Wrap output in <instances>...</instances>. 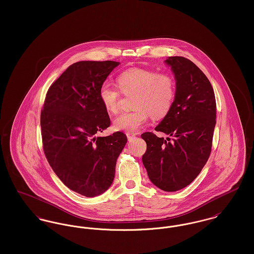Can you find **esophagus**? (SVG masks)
Segmentation results:
<instances>
[{"label": "esophagus", "mask_w": 254, "mask_h": 254, "mask_svg": "<svg viewBox=\"0 0 254 254\" xmlns=\"http://www.w3.org/2000/svg\"><path fill=\"white\" fill-rule=\"evenodd\" d=\"M135 136H136V133H127V139H128L129 141H131V140H133V139L135 138Z\"/></svg>", "instance_id": "obj_1"}]
</instances>
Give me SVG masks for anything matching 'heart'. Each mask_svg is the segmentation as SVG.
<instances>
[{
    "label": "heart",
    "instance_id": "1",
    "mask_svg": "<svg viewBox=\"0 0 254 254\" xmlns=\"http://www.w3.org/2000/svg\"><path fill=\"white\" fill-rule=\"evenodd\" d=\"M117 83L123 94H135V109L131 112H123L114 119L113 127L116 130L136 131L145 126L149 116L156 120L162 119L169 114L173 106L176 85L169 73L131 67L119 74ZM99 97L108 112L115 114L119 111L121 93L116 87L104 83L100 87Z\"/></svg>",
    "mask_w": 254,
    "mask_h": 254
}]
</instances>
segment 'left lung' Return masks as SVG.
<instances>
[{
	"label": "left lung",
	"instance_id": "obj_1",
	"mask_svg": "<svg viewBox=\"0 0 254 254\" xmlns=\"http://www.w3.org/2000/svg\"><path fill=\"white\" fill-rule=\"evenodd\" d=\"M175 75L176 93L169 114L153 132L141 135L146 143L142 157L148 178L165 191H177L199 175L211 152L216 124V101L212 85L191 61L169 57Z\"/></svg>",
	"mask_w": 254,
	"mask_h": 254
}]
</instances>
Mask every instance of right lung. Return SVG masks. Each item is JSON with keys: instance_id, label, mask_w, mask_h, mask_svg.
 <instances>
[{"instance_id": "1", "label": "right lung", "mask_w": 254, "mask_h": 254, "mask_svg": "<svg viewBox=\"0 0 254 254\" xmlns=\"http://www.w3.org/2000/svg\"><path fill=\"white\" fill-rule=\"evenodd\" d=\"M118 62L82 61L69 65L50 85L41 111L45 155L68 189L86 197L111 186L125 133L96 137L110 126L99 90Z\"/></svg>"}]
</instances>
